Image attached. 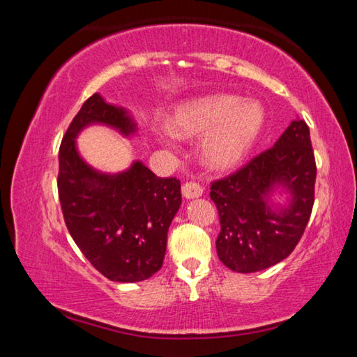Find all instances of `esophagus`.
Here are the masks:
<instances>
[{
	"instance_id": "1",
	"label": "esophagus",
	"mask_w": 357,
	"mask_h": 357,
	"mask_svg": "<svg viewBox=\"0 0 357 357\" xmlns=\"http://www.w3.org/2000/svg\"><path fill=\"white\" fill-rule=\"evenodd\" d=\"M203 193V187L198 183H193V181H189L183 185V195L189 200V198H197L202 197Z\"/></svg>"
}]
</instances>
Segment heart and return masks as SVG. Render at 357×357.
Wrapping results in <instances>:
<instances>
[{"label":"heart","mask_w":357,"mask_h":357,"mask_svg":"<svg viewBox=\"0 0 357 357\" xmlns=\"http://www.w3.org/2000/svg\"><path fill=\"white\" fill-rule=\"evenodd\" d=\"M263 126L261 105L231 94L187 102L168 119V128L178 137L206 134L202 157L204 164L217 170L238 164L261 134Z\"/></svg>","instance_id":"obj_1"}]
</instances>
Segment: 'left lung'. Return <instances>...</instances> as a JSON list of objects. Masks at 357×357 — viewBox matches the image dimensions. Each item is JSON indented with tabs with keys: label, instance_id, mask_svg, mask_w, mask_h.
Wrapping results in <instances>:
<instances>
[{
	"label": "left lung",
	"instance_id": "8db88e82",
	"mask_svg": "<svg viewBox=\"0 0 357 357\" xmlns=\"http://www.w3.org/2000/svg\"><path fill=\"white\" fill-rule=\"evenodd\" d=\"M317 164L304 119L288 126L273 148L228 176L211 183V200L220 219L215 247L220 261L236 273H257L285 259L305 231L315 202ZM287 186L292 204L268 208L265 197Z\"/></svg>",
	"mask_w": 357,
	"mask_h": 357
}]
</instances>
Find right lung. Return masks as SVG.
<instances>
[{
    "instance_id": "obj_1",
    "label": "right lung",
    "mask_w": 357,
    "mask_h": 357,
    "mask_svg": "<svg viewBox=\"0 0 357 357\" xmlns=\"http://www.w3.org/2000/svg\"><path fill=\"white\" fill-rule=\"evenodd\" d=\"M91 123L124 135L135 124L124 108L93 94L72 119L59 146L58 197L66 227L89 263L113 282H142L162 268L167 233L181 206V183L159 178L135 162L128 172L104 174L77 153L75 137Z\"/></svg>"
}]
</instances>
